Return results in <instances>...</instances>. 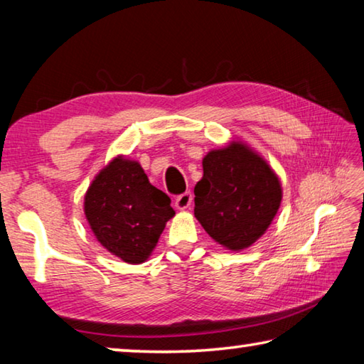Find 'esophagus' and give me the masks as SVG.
Segmentation results:
<instances>
[{
    "instance_id": "obj_1",
    "label": "esophagus",
    "mask_w": 364,
    "mask_h": 364,
    "mask_svg": "<svg viewBox=\"0 0 364 364\" xmlns=\"http://www.w3.org/2000/svg\"><path fill=\"white\" fill-rule=\"evenodd\" d=\"M191 205H193V194L191 193H184L175 199V207L178 210H186Z\"/></svg>"
}]
</instances>
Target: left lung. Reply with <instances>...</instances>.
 I'll return each mask as SVG.
<instances>
[{
	"mask_svg": "<svg viewBox=\"0 0 364 364\" xmlns=\"http://www.w3.org/2000/svg\"><path fill=\"white\" fill-rule=\"evenodd\" d=\"M202 168L204 175L194 188V217L226 250L250 247L281 207L282 186L276 171L241 139L208 151Z\"/></svg>",
	"mask_w": 364,
	"mask_h": 364,
	"instance_id": "1",
	"label": "left lung"
}]
</instances>
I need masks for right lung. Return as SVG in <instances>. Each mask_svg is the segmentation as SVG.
<instances>
[{
  "label": "right lung",
  "instance_id": "right-lung-1",
  "mask_svg": "<svg viewBox=\"0 0 364 364\" xmlns=\"http://www.w3.org/2000/svg\"><path fill=\"white\" fill-rule=\"evenodd\" d=\"M86 221L104 249L130 264L144 263L175 210L138 160L117 156L86 189Z\"/></svg>",
  "mask_w": 364,
  "mask_h": 364
}]
</instances>
